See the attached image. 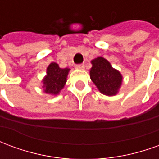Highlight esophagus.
<instances>
[{"label": "esophagus", "instance_id": "obj_1", "mask_svg": "<svg viewBox=\"0 0 159 159\" xmlns=\"http://www.w3.org/2000/svg\"><path fill=\"white\" fill-rule=\"evenodd\" d=\"M76 69L77 70H83L84 69V66L83 65H76Z\"/></svg>", "mask_w": 159, "mask_h": 159}]
</instances>
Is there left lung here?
<instances>
[{
  "label": "left lung",
  "instance_id": "obj_1",
  "mask_svg": "<svg viewBox=\"0 0 159 159\" xmlns=\"http://www.w3.org/2000/svg\"><path fill=\"white\" fill-rule=\"evenodd\" d=\"M90 78L98 90L107 96H114L118 92L123 76L117 70L114 69L111 63L103 57H97L91 61Z\"/></svg>",
  "mask_w": 159,
  "mask_h": 159
}]
</instances>
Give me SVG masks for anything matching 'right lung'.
Wrapping results in <instances>:
<instances>
[{
	"label": "right lung",
	"mask_w": 159,
	"mask_h": 159,
	"mask_svg": "<svg viewBox=\"0 0 159 159\" xmlns=\"http://www.w3.org/2000/svg\"><path fill=\"white\" fill-rule=\"evenodd\" d=\"M70 70V68H60L55 62L49 64L47 67V75L42 81L43 92L53 96L58 95L66 85Z\"/></svg>",
	"instance_id": "right-lung-1"
}]
</instances>
